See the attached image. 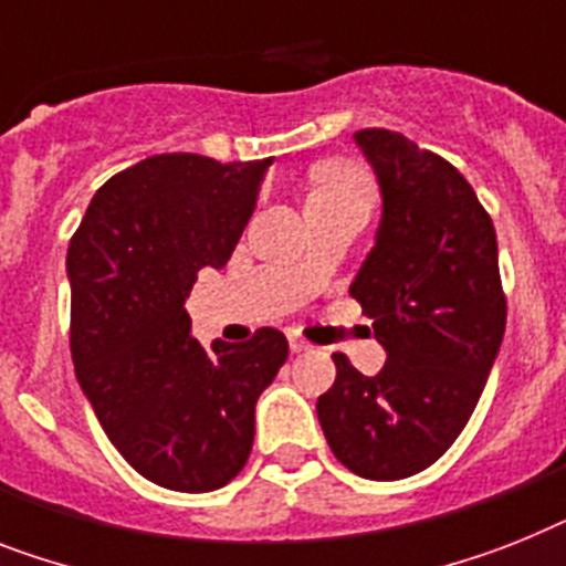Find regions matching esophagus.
<instances>
[{"instance_id": "obj_1", "label": "esophagus", "mask_w": 566, "mask_h": 566, "mask_svg": "<svg viewBox=\"0 0 566 566\" xmlns=\"http://www.w3.org/2000/svg\"><path fill=\"white\" fill-rule=\"evenodd\" d=\"M289 349H292V353H306V349H310V340L297 338V335H289Z\"/></svg>"}]
</instances>
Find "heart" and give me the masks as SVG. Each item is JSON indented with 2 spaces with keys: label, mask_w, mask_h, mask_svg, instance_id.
I'll use <instances>...</instances> for the list:
<instances>
[{
  "label": "heart",
  "mask_w": 566,
  "mask_h": 566,
  "mask_svg": "<svg viewBox=\"0 0 566 566\" xmlns=\"http://www.w3.org/2000/svg\"><path fill=\"white\" fill-rule=\"evenodd\" d=\"M367 179L347 165H324L312 176V202H338V199H367Z\"/></svg>",
  "instance_id": "1"
}]
</instances>
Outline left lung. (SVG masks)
I'll use <instances>...</instances> for the list:
<instances>
[{"label": "left lung", "instance_id": "left-lung-1", "mask_svg": "<svg viewBox=\"0 0 566 566\" xmlns=\"http://www.w3.org/2000/svg\"><path fill=\"white\" fill-rule=\"evenodd\" d=\"M356 144L378 179L381 222L349 294L387 361L364 376L335 353L317 419L353 474L401 480L440 460L478 408L506 297L492 219L462 172L390 129H358Z\"/></svg>", "mask_w": 566, "mask_h": 566}]
</instances>
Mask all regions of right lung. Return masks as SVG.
I'll use <instances>...</instances> for the list:
<instances>
[{
  "label": "right lung",
  "instance_id": "add662e5",
  "mask_svg": "<svg viewBox=\"0 0 566 566\" xmlns=\"http://www.w3.org/2000/svg\"><path fill=\"white\" fill-rule=\"evenodd\" d=\"M269 165L144 158L97 190L69 242L77 381L120 457L172 492H213L240 474L256 399L289 358L272 326L205 349L185 310L196 274L231 260Z\"/></svg>",
  "mask_w": 566,
  "mask_h": 566
}]
</instances>
